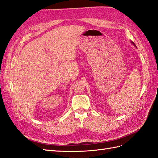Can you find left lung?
I'll use <instances>...</instances> for the list:
<instances>
[{
    "mask_svg": "<svg viewBox=\"0 0 158 158\" xmlns=\"http://www.w3.org/2000/svg\"><path fill=\"white\" fill-rule=\"evenodd\" d=\"M132 44H134V46H135V44H134V43H133V42H132Z\"/></svg>",
    "mask_w": 158,
    "mask_h": 158,
    "instance_id": "obj_1",
    "label": "left lung"
}]
</instances>
